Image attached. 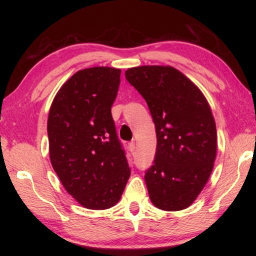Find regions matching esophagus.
<instances>
[{"instance_id": "34e87169", "label": "esophagus", "mask_w": 256, "mask_h": 256, "mask_svg": "<svg viewBox=\"0 0 256 256\" xmlns=\"http://www.w3.org/2000/svg\"><path fill=\"white\" fill-rule=\"evenodd\" d=\"M128 148L130 150V152H134V150H136V142H130L128 144Z\"/></svg>"}]
</instances>
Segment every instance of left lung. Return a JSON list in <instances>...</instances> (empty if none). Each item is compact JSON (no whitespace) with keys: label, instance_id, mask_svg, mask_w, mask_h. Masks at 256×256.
<instances>
[{"label":"left lung","instance_id":"1","mask_svg":"<svg viewBox=\"0 0 256 256\" xmlns=\"http://www.w3.org/2000/svg\"><path fill=\"white\" fill-rule=\"evenodd\" d=\"M125 78L146 99L157 150L144 175L150 200L164 211L188 208L204 188L216 156V130L204 94L170 66L128 68Z\"/></svg>","mask_w":256,"mask_h":256}]
</instances>
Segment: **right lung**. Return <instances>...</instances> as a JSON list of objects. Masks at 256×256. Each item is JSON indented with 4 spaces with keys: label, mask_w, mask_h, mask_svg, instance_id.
Segmentation results:
<instances>
[{
    "label": "right lung",
    "mask_w": 256,
    "mask_h": 256,
    "mask_svg": "<svg viewBox=\"0 0 256 256\" xmlns=\"http://www.w3.org/2000/svg\"><path fill=\"white\" fill-rule=\"evenodd\" d=\"M120 78V68L108 66L78 71L50 108V164L66 192L86 209L114 206L131 175L110 112Z\"/></svg>",
    "instance_id": "1"
}]
</instances>
